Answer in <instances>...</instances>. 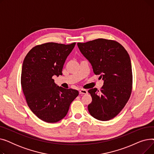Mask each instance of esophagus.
<instances>
[{
    "label": "esophagus",
    "instance_id": "esophagus-1",
    "mask_svg": "<svg viewBox=\"0 0 154 154\" xmlns=\"http://www.w3.org/2000/svg\"><path fill=\"white\" fill-rule=\"evenodd\" d=\"M79 94H81V95H83V94H87V91L85 90V89H80L79 91Z\"/></svg>",
    "mask_w": 154,
    "mask_h": 154
}]
</instances>
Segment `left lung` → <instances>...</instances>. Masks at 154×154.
<instances>
[{
    "instance_id": "left-lung-1",
    "label": "left lung",
    "mask_w": 154,
    "mask_h": 154,
    "mask_svg": "<svg viewBox=\"0 0 154 154\" xmlns=\"http://www.w3.org/2000/svg\"><path fill=\"white\" fill-rule=\"evenodd\" d=\"M77 45L94 74L100 75L103 80L100 92L97 88L88 91L92 99L88 112L96 119L109 120L123 109L132 93L130 57L122 45L113 40L97 38Z\"/></svg>"
}]
</instances>
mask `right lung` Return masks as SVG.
Returning a JSON list of instances; mask_svg holds the SVG:
<instances>
[{
  "label": "right lung",
  "mask_w": 154,
  "mask_h": 154,
  "mask_svg": "<svg viewBox=\"0 0 154 154\" xmlns=\"http://www.w3.org/2000/svg\"><path fill=\"white\" fill-rule=\"evenodd\" d=\"M75 42H47L33 47L23 60L21 86L29 107L40 120L55 123L66 117L77 90L57 86L54 75H62L67 56Z\"/></svg>",
  "instance_id": "obj_1"
}]
</instances>
